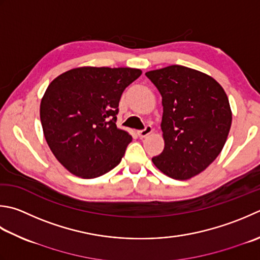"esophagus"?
I'll return each mask as SVG.
<instances>
[{"instance_id": "34e87169", "label": "esophagus", "mask_w": 260, "mask_h": 260, "mask_svg": "<svg viewBox=\"0 0 260 260\" xmlns=\"http://www.w3.org/2000/svg\"><path fill=\"white\" fill-rule=\"evenodd\" d=\"M152 131H153V128H152L151 126H146L144 129L137 132V135H139L141 139H144V137H146L147 135H150L152 133Z\"/></svg>"}]
</instances>
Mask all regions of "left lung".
<instances>
[{"label":"left lung","instance_id":"1","mask_svg":"<svg viewBox=\"0 0 260 260\" xmlns=\"http://www.w3.org/2000/svg\"><path fill=\"white\" fill-rule=\"evenodd\" d=\"M162 96L165 149L152 157L161 172L178 180L200 175L224 146L232 124L228 95L212 76L181 65L146 72Z\"/></svg>","mask_w":260,"mask_h":260}]
</instances>
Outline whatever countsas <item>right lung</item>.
I'll list each match as a JSON object with an SVG mask.
<instances>
[{"mask_svg": "<svg viewBox=\"0 0 260 260\" xmlns=\"http://www.w3.org/2000/svg\"><path fill=\"white\" fill-rule=\"evenodd\" d=\"M140 69L81 66L55 78L40 101L44 136L71 174L91 179L118 166L132 136L116 125L121 93Z\"/></svg>", "mask_w": 260, "mask_h": 260, "instance_id": "add662e5", "label": "right lung"}]
</instances>
